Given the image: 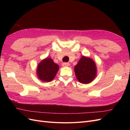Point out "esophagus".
<instances>
[{
  "mask_svg": "<svg viewBox=\"0 0 130 130\" xmlns=\"http://www.w3.org/2000/svg\"><path fill=\"white\" fill-rule=\"evenodd\" d=\"M69 66V63L68 62H64L62 63V66L63 67H68Z\"/></svg>",
  "mask_w": 130,
  "mask_h": 130,
  "instance_id": "esophagus-1",
  "label": "esophagus"
}]
</instances>
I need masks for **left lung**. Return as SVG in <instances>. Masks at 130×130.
<instances>
[{"instance_id": "obj_1", "label": "left lung", "mask_w": 130, "mask_h": 130, "mask_svg": "<svg viewBox=\"0 0 130 130\" xmlns=\"http://www.w3.org/2000/svg\"><path fill=\"white\" fill-rule=\"evenodd\" d=\"M74 71L78 81L82 84H88L96 76V66L91 58L82 56L75 66Z\"/></svg>"}]
</instances>
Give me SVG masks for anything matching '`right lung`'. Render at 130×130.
<instances>
[{"mask_svg": "<svg viewBox=\"0 0 130 130\" xmlns=\"http://www.w3.org/2000/svg\"><path fill=\"white\" fill-rule=\"evenodd\" d=\"M58 69V66L55 63L52 58H45L38 64L37 74L42 81L50 82L55 77Z\"/></svg>", "mask_w": 130, "mask_h": 130, "instance_id": "add662e5", "label": "right lung"}]
</instances>
